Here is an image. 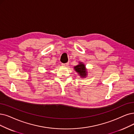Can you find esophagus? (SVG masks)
<instances>
[{
    "mask_svg": "<svg viewBox=\"0 0 134 134\" xmlns=\"http://www.w3.org/2000/svg\"><path fill=\"white\" fill-rule=\"evenodd\" d=\"M62 65L63 66H64V67H67V66H69V63H65V64L62 63Z\"/></svg>",
    "mask_w": 134,
    "mask_h": 134,
    "instance_id": "esophagus-1",
    "label": "esophagus"
}]
</instances>
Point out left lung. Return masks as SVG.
Instances as JSON below:
<instances>
[{
	"label": "left lung",
	"instance_id": "1",
	"mask_svg": "<svg viewBox=\"0 0 134 134\" xmlns=\"http://www.w3.org/2000/svg\"><path fill=\"white\" fill-rule=\"evenodd\" d=\"M74 69L81 77H86V76H87V70L86 69L85 64L82 62H80L79 65L74 66Z\"/></svg>",
	"mask_w": 134,
	"mask_h": 134
}]
</instances>
